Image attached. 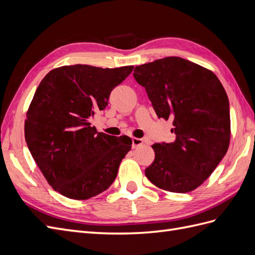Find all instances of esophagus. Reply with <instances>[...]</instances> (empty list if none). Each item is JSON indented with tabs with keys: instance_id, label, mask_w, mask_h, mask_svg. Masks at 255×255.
Here are the masks:
<instances>
[{
	"instance_id": "1",
	"label": "esophagus",
	"mask_w": 255,
	"mask_h": 255,
	"mask_svg": "<svg viewBox=\"0 0 255 255\" xmlns=\"http://www.w3.org/2000/svg\"><path fill=\"white\" fill-rule=\"evenodd\" d=\"M142 143H143V140L141 139V138H136V137H134L133 139H132V146H133V149H136V148H138V146L142 145Z\"/></svg>"
}]
</instances>
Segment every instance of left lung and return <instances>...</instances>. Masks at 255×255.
<instances>
[{
    "mask_svg": "<svg viewBox=\"0 0 255 255\" xmlns=\"http://www.w3.org/2000/svg\"><path fill=\"white\" fill-rule=\"evenodd\" d=\"M158 118H173L175 140L155 143L148 180L160 189L189 192L199 187L226 155L231 137L230 104L211 70L181 57L154 60L134 69Z\"/></svg>",
    "mask_w": 255,
    "mask_h": 255,
    "instance_id": "left-lung-1",
    "label": "left lung"
}]
</instances>
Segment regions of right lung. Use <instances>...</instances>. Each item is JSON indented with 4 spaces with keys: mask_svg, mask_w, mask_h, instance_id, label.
<instances>
[{
    "mask_svg": "<svg viewBox=\"0 0 255 255\" xmlns=\"http://www.w3.org/2000/svg\"><path fill=\"white\" fill-rule=\"evenodd\" d=\"M133 68L63 66L38 86L26 113L25 140L45 180L63 196L92 198L117 176L132 139L98 133L90 118L105 109Z\"/></svg>",
    "mask_w": 255,
    "mask_h": 255,
    "instance_id": "right-lung-1",
    "label": "right lung"
}]
</instances>
